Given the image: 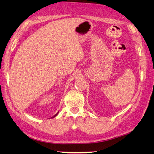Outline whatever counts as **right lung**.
Returning <instances> with one entry per match:
<instances>
[{
  "mask_svg": "<svg viewBox=\"0 0 154 154\" xmlns=\"http://www.w3.org/2000/svg\"><path fill=\"white\" fill-rule=\"evenodd\" d=\"M58 113H59V111H58V113H56V115H54V116H53V117H52V118H55V117H56V116H57V115H58Z\"/></svg>",
  "mask_w": 154,
  "mask_h": 154,
  "instance_id": "obj_1",
  "label": "right lung"
}]
</instances>
